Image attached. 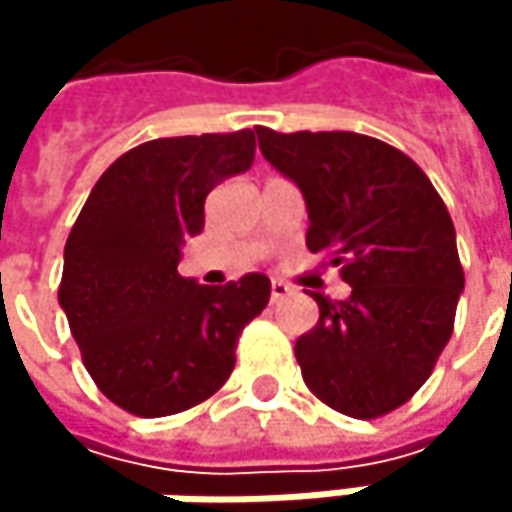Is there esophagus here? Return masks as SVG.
Instances as JSON below:
<instances>
[{
    "label": "esophagus",
    "mask_w": 512,
    "mask_h": 512,
    "mask_svg": "<svg viewBox=\"0 0 512 512\" xmlns=\"http://www.w3.org/2000/svg\"><path fill=\"white\" fill-rule=\"evenodd\" d=\"M290 293H293V287L284 284V281H272V287H269V299H272V302H281V299L290 296Z\"/></svg>",
    "instance_id": "esophagus-1"
}]
</instances>
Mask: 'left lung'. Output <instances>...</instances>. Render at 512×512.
Returning <instances> with one entry per match:
<instances>
[{
	"instance_id": "8db88e82",
	"label": "left lung",
	"mask_w": 512,
	"mask_h": 512,
	"mask_svg": "<svg viewBox=\"0 0 512 512\" xmlns=\"http://www.w3.org/2000/svg\"><path fill=\"white\" fill-rule=\"evenodd\" d=\"M260 154L305 195V246L341 266L350 299L320 305L296 341L302 379L350 418H382L430 379L454 332L462 275L442 195L415 159L361 133H275Z\"/></svg>"
}]
</instances>
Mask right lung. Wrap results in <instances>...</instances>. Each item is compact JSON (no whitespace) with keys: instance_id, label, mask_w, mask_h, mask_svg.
Wrapping results in <instances>:
<instances>
[{"instance_id":"add662e5","label":"right lung","mask_w":512,"mask_h":512,"mask_svg":"<svg viewBox=\"0 0 512 512\" xmlns=\"http://www.w3.org/2000/svg\"><path fill=\"white\" fill-rule=\"evenodd\" d=\"M252 162V130L145 142L103 171L70 228L58 305L94 385L130 415L165 418L213 397L269 302L260 272L225 287L177 272L213 186Z\"/></svg>"}]
</instances>
